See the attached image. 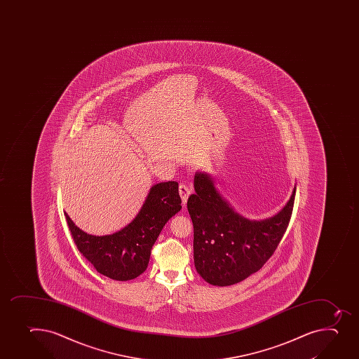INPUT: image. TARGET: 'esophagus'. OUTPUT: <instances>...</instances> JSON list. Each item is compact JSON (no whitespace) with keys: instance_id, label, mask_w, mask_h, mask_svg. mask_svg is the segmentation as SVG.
Here are the masks:
<instances>
[{"instance_id":"obj_1","label":"esophagus","mask_w":359,"mask_h":359,"mask_svg":"<svg viewBox=\"0 0 359 359\" xmlns=\"http://www.w3.org/2000/svg\"><path fill=\"white\" fill-rule=\"evenodd\" d=\"M191 192H192V189H191V187L186 185V184H180V185H179V194L182 196V203H184V205L187 203V199H189Z\"/></svg>"}]
</instances>
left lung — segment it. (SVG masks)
Masks as SVG:
<instances>
[{"instance_id":"left-lung-1","label":"left lung","mask_w":359,"mask_h":359,"mask_svg":"<svg viewBox=\"0 0 359 359\" xmlns=\"http://www.w3.org/2000/svg\"><path fill=\"white\" fill-rule=\"evenodd\" d=\"M194 189L187 210L194 228V264L200 276L213 285L226 287L261 269L287 231L296 187L283 210L261 221L235 213L208 174L196 172Z\"/></svg>"}]
</instances>
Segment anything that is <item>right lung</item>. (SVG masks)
<instances>
[{
    "mask_svg": "<svg viewBox=\"0 0 359 359\" xmlns=\"http://www.w3.org/2000/svg\"><path fill=\"white\" fill-rule=\"evenodd\" d=\"M180 210L177 182H167L153 186L137 217L114 234H86L65 215L77 248L97 271L112 280H128L145 271L160 231Z\"/></svg>",
    "mask_w": 359,
    "mask_h": 359,
    "instance_id": "right-lung-1",
    "label": "right lung"
}]
</instances>
